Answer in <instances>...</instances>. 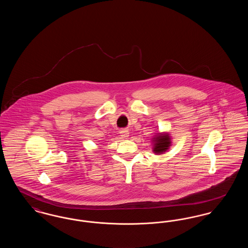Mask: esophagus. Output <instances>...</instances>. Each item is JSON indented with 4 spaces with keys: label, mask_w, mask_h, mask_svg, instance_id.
<instances>
[{
    "label": "esophagus",
    "mask_w": 248,
    "mask_h": 248,
    "mask_svg": "<svg viewBox=\"0 0 248 248\" xmlns=\"http://www.w3.org/2000/svg\"><path fill=\"white\" fill-rule=\"evenodd\" d=\"M120 134H121V138L124 139V140H126L129 137V132L127 130H122L120 132Z\"/></svg>",
    "instance_id": "1"
}]
</instances>
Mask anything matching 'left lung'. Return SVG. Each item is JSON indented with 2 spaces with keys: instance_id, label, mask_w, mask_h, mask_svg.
Returning <instances> with one entry per match:
<instances>
[{
  "instance_id": "8db88e82",
  "label": "left lung",
  "mask_w": 248,
  "mask_h": 248,
  "mask_svg": "<svg viewBox=\"0 0 248 248\" xmlns=\"http://www.w3.org/2000/svg\"><path fill=\"white\" fill-rule=\"evenodd\" d=\"M154 152L155 154L165 153L171 145L170 137L168 134H159L154 138Z\"/></svg>"
}]
</instances>
